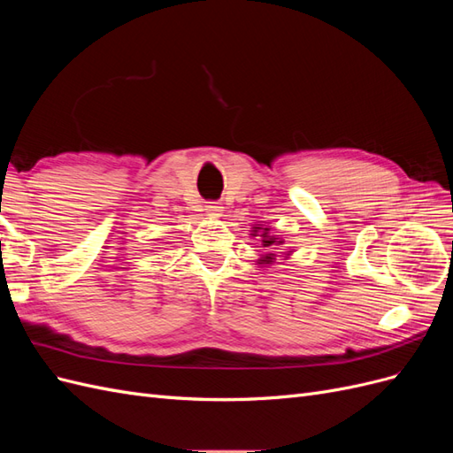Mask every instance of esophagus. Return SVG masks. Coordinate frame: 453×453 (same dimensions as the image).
<instances>
[{
	"mask_svg": "<svg viewBox=\"0 0 453 453\" xmlns=\"http://www.w3.org/2000/svg\"><path fill=\"white\" fill-rule=\"evenodd\" d=\"M205 211H208L210 215H221L223 205L219 202H208V205H205Z\"/></svg>",
	"mask_w": 453,
	"mask_h": 453,
	"instance_id": "esophagus-1",
	"label": "esophagus"
}]
</instances>
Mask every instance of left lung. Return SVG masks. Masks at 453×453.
Returning <instances> with one entry per match:
<instances>
[{
	"mask_svg": "<svg viewBox=\"0 0 453 453\" xmlns=\"http://www.w3.org/2000/svg\"><path fill=\"white\" fill-rule=\"evenodd\" d=\"M260 236H263V245H265V248H270V245H276V238H270L268 234H266V232H265V234H260ZM281 243V242H280ZM272 255V253H270ZM266 257V258H263V263L265 265H270L272 263V257Z\"/></svg>",
	"mask_w": 453,
	"mask_h": 453,
	"instance_id": "obj_1",
	"label": "left lung"
}]
</instances>
